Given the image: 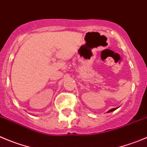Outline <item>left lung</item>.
<instances>
[{
	"label": "left lung",
	"instance_id": "obj_1",
	"mask_svg": "<svg viewBox=\"0 0 147 147\" xmlns=\"http://www.w3.org/2000/svg\"><path fill=\"white\" fill-rule=\"evenodd\" d=\"M116 109H117V108H113V109H111V110H109L108 113H110V112L114 111V110H116Z\"/></svg>",
	"mask_w": 147,
	"mask_h": 147
}]
</instances>
